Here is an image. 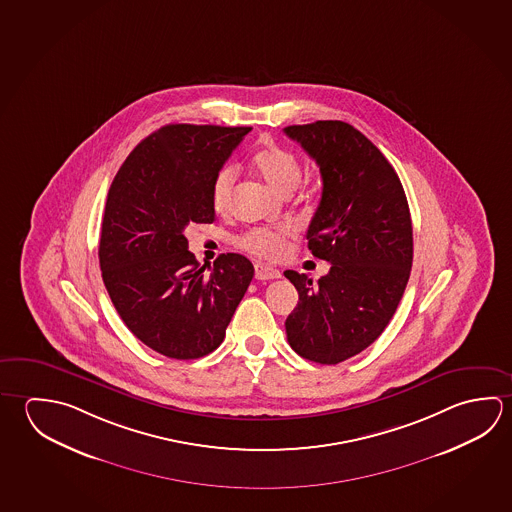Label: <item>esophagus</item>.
Segmentation results:
<instances>
[{
    "instance_id": "34e87169",
    "label": "esophagus",
    "mask_w": 512,
    "mask_h": 512,
    "mask_svg": "<svg viewBox=\"0 0 512 512\" xmlns=\"http://www.w3.org/2000/svg\"><path fill=\"white\" fill-rule=\"evenodd\" d=\"M255 278L257 280H273V278H280V271L269 268L266 264H255Z\"/></svg>"
}]
</instances>
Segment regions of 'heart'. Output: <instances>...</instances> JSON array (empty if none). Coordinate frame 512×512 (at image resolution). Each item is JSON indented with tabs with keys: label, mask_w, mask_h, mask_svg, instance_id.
<instances>
[{
	"label": "heart",
	"mask_w": 512,
	"mask_h": 512,
	"mask_svg": "<svg viewBox=\"0 0 512 512\" xmlns=\"http://www.w3.org/2000/svg\"><path fill=\"white\" fill-rule=\"evenodd\" d=\"M253 169L269 187L278 194H289L302 180V163L295 154L280 145L269 144L253 154ZM235 169L223 167L212 181V207L216 212L225 214L232 207L234 194ZM293 230L289 226L280 228H257L239 239V246L246 252L262 259L277 260L284 257L289 248V239Z\"/></svg>",
	"instance_id": "heart-1"
}]
</instances>
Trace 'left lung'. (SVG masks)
Segmentation results:
<instances>
[{
	"mask_svg": "<svg viewBox=\"0 0 512 512\" xmlns=\"http://www.w3.org/2000/svg\"><path fill=\"white\" fill-rule=\"evenodd\" d=\"M320 167V205L307 246L331 269L314 286L287 269L298 304L287 341L302 358L336 365L381 336L403 298L413 259L412 217L403 185L376 145L340 120L284 129Z\"/></svg>",
	"mask_w": 512,
	"mask_h": 512,
	"instance_id": "8db88e82",
	"label": "left lung"
}]
</instances>
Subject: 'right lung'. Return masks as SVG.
<instances>
[{
  "label": "right lung",
  "mask_w": 512,
  "mask_h": 512,
  "mask_svg": "<svg viewBox=\"0 0 512 512\" xmlns=\"http://www.w3.org/2000/svg\"><path fill=\"white\" fill-rule=\"evenodd\" d=\"M252 127L169 124L129 154L111 183L102 219V280L127 329L167 358H203L253 278L239 253L210 273L189 252L185 228L214 223L212 181Z\"/></svg>",
  "instance_id": "right-lung-1"
}]
</instances>
